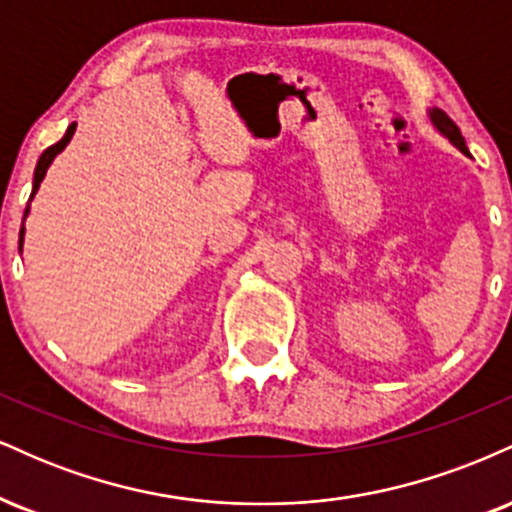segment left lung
I'll return each instance as SVG.
<instances>
[{"label": "left lung", "mask_w": 512, "mask_h": 512, "mask_svg": "<svg viewBox=\"0 0 512 512\" xmlns=\"http://www.w3.org/2000/svg\"><path fill=\"white\" fill-rule=\"evenodd\" d=\"M426 117H428V122H431V127L440 134V137H445L452 146H455V149H460L464 156L472 158V154H469V149H467V144H464V137H462L460 127H457L455 122H452L450 117L443 113V110H440V108H428L426 110Z\"/></svg>", "instance_id": "obj_1"}]
</instances>
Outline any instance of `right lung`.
<instances>
[{"label":"right lung","mask_w":512,"mask_h":512,"mask_svg":"<svg viewBox=\"0 0 512 512\" xmlns=\"http://www.w3.org/2000/svg\"><path fill=\"white\" fill-rule=\"evenodd\" d=\"M74 132H76V122H72V125L67 127V132H64V137L60 139V142L52 144L50 149H45L43 154H40V158H38V166H35V173H33V192H31V199H28V207H26V211H23V223H26L28 214H31V202H33L35 192H38L40 182H43V178H45V173H48V168L52 166V161H55L57 154H62L64 146H67L69 142H72ZM23 236H26V228L21 226V233H19V252L23 250Z\"/></svg>","instance_id":"obj_1"}]
</instances>
